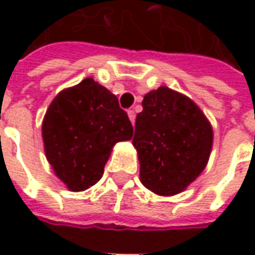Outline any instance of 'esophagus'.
I'll list each match as a JSON object with an SVG mask.
<instances>
[{
    "label": "esophagus",
    "mask_w": 255,
    "mask_h": 255,
    "mask_svg": "<svg viewBox=\"0 0 255 255\" xmlns=\"http://www.w3.org/2000/svg\"><path fill=\"white\" fill-rule=\"evenodd\" d=\"M128 116H129V119H130V122H132V125H134V122H136V113H134V111H128Z\"/></svg>",
    "instance_id": "1"
}]
</instances>
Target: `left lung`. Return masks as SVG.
<instances>
[{"instance_id":"1","label":"left lung","mask_w":255,"mask_h":255,"mask_svg":"<svg viewBox=\"0 0 255 255\" xmlns=\"http://www.w3.org/2000/svg\"><path fill=\"white\" fill-rule=\"evenodd\" d=\"M136 116L133 146L142 184L159 196L187 189L207 166L213 128L189 96L160 86L143 98Z\"/></svg>"}]
</instances>
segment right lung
<instances>
[{"label":"right lung","mask_w":255,"mask_h":255,"mask_svg":"<svg viewBox=\"0 0 255 255\" xmlns=\"http://www.w3.org/2000/svg\"><path fill=\"white\" fill-rule=\"evenodd\" d=\"M132 136V123L118 98L92 78L58 93L42 121L46 160L71 191L101 180L113 146Z\"/></svg>","instance_id":"right-lung-1"}]
</instances>
